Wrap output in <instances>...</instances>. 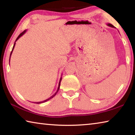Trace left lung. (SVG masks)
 I'll list each match as a JSON object with an SVG mask.
<instances>
[{
	"instance_id": "left-lung-1",
	"label": "left lung",
	"mask_w": 135,
	"mask_h": 135,
	"mask_svg": "<svg viewBox=\"0 0 135 135\" xmlns=\"http://www.w3.org/2000/svg\"><path fill=\"white\" fill-rule=\"evenodd\" d=\"M107 26H109V27H113V28H115V27H114L113 25H112V24H107Z\"/></svg>"
}]
</instances>
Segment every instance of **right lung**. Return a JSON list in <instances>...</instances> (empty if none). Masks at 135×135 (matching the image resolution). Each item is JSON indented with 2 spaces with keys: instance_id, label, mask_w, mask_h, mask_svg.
<instances>
[{
  "instance_id": "right-lung-1",
  "label": "right lung",
  "mask_w": 135,
  "mask_h": 135,
  "mask_svg": "<svg viewBox=\"0 0 135 135\" xmlns=\"http://www.w3.org/2000/svg\"><path fill=\"white\" fill-rule=\"evenodd\" d=\"M27 31V30H25L23 31V32H22V33L20 34V35L18 36V37L17 38V39H16V40H15V43H14V45H13V47H12V51H11V54H10V57H9V62H10V58H11V55H12V51H13V49H14V47H15V42H17V41L18 40V38H20L21 37V36H22V35H24L25 33H26V32ZM61 80H62V77H61L60 78V80H59V84H58V89H57V90H56V92L54 93V94L52 96V97H51L50 98H49L48 99H46V100H43V101H41V102H35V104H42V103H43V102H46V101H47V100H50L51 99H52V98H54L55 96L56 95V94L57 93V92H58V90H59V87H60V83H61Z\"/></svg>"
}]
</instances>
